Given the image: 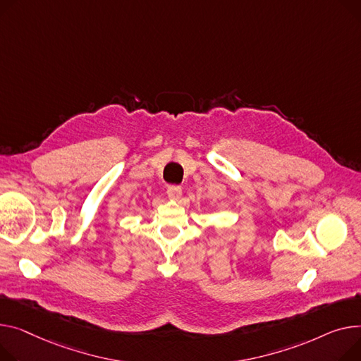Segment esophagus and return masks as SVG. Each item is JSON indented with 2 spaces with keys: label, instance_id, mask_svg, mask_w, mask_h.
<instances>
[{
  "label": "esophagus",
  "instance_id": "1",
  "mask_svg": "<svg viewBox=\"0 0 361 361\" xmlns=\"http://www.w3.org/2000/svg\"><path fill=\"white\" fill-rule=\"evenodd\" d=\"M166 195L173 200H178L181 197V187L180 185H168Z\"/></svg>",
  "mask_w": 361,
  "mask_h": 361
}]
</instances>
